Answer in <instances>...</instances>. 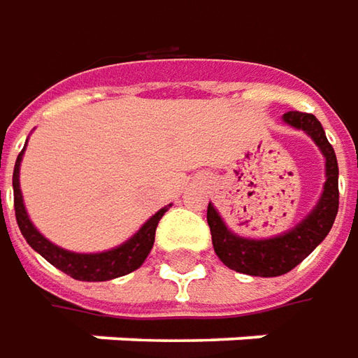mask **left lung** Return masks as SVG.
<instances>
[{"label":"left lung","instance_id":"1","mask_svg":"<svg viewBox=\"0 0 358 358\" xmlns=\"http://www.w3.org/2000/svg\"><path fill=\"white\" fill-rule=\"evenodd\" d=\"M285 122L308 132L325 155L324 194L304 220L287 234L271 240H245L231 234L214 206L208 204L206 220L210 226L212 245L220 261L231 271L253 277H280L300 265L325 240L339 210V167L334 146L325 136L322 122L310 113L288 110Z\"/></svg>","mask_w":358,"mask_h":358}]
</instances>
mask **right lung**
Segmentation results:
<instances>
[{"label": "right lung", "mask_w": 358, "mask_h": 358, "mask_svg": "<svg viewBox=\"0 0 358 358\" xmlns=\"http://www.w3.org/2000/svg\"><path fill=\"white\" fill-rule=\"evenodd\" d=\"M23 152L24 148L21 150V154L17 155L13 169L15 218H17V224H19V230L23 234V238L34 251H38L48 263H52L56 268H60L62 273L70 275L76 280H87V282H99V280H110V278L122 277V275L136 271L146 261L148 253L154 245L157 222L162 220V216L171 204L162 208L159 212H155L154 216L127 243H122L117 250L103 251V253H71V251L56 248L44 236H41L31 224L29 216H27L21 189H19V165H21Z\"/></svg>", "instance_id": "obj_1"}]
</instances>
